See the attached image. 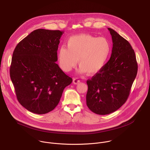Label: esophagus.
<instances>
[{
  "instance_id": "esophagus-1",
  "label": "esophagus",
  "mask_w": 150,
  "mask_h": 150,
  "mask_svg": "<svg viewBox=\"0 0 150 150\" xmlns=\"http://www.w3.org/2000/svg\"><path fill=\"white\" fill-rule=\"evenodd\" d=\"M79 82H80V81L78 78H74L73 79V83L74 84H78L79 83Z\"/></svg>"
}]
</instances>
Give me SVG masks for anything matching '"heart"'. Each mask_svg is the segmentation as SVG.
I'll use <instances>...</instances> for the list:
<instances>
[{"label":"heart","instance_id":"1","mask_svg":"<svg viewBox=\"0 0 150 150\" xmlns=\"http://www.w3.org/2000/svg\"><path fill=\"white\" fill-rule=\"evenodd\" d=\"M67 47H61L58 52L59 66L66 72L74 68L78 61L80 73L94 75L103 68L111 53L110 43L105 38L88 34L71 37Z\"/></svg>","mask_w":150,"mask_h":150}]
</instances>
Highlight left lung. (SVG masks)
Here are the masks:
<instances>
[{"mask_svg":"<svg viewBox=\"0 0 150 150\" xmlns=\"http://www.w3.org/2000/svg\"><path fill=\"white\" fill-rule=\"evenodd\" d=\"M108 30L113 41L110 58L87 81V105L100 115L115 112L126 101L138 71L136 56L129 42L113 29Z\"/></svg>","mask_w":150,"mask_h":150,"instance_id":"left-lung-1","label":"left lung"}]
</instances>
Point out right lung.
Listing matches in <instances>:
<instances>
[{"mask_svg": "<svg viewBox=\"0 0 150 150\" xmlns=\"http://www.w3.org/2000/svg\"><path fill=\"white\" fill-rule=\"evenodd\" d=\"M63 31L38 29L16 46L12 57L10 76L17 99L24 108L35 114L53 110L64 88L72 79L56 62Z\"/></svg>", "mask_w": 150, "mask_h": 150, "instance_id": "add662e5", "label": "right lung"}]
</instances>
